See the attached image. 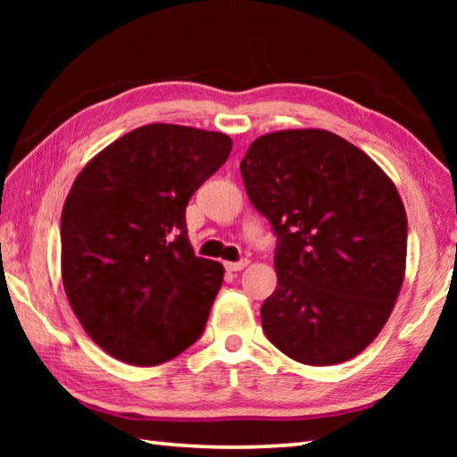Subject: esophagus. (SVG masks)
Listing matches in <instances>:
<instances>
[{"label": "esophagus", "instance_id": "34e87169", "mask_svg": "<svg viewBox=\"0 0 457 457\" xmlns=\"http://www.w3.org/2000/svg\"><path fill=\"white\" fill-rule=\"evenodd\" d=\"M247 264H250V262H247V260H239V262H228L226 268H228V272H239V270H244Z\"/></svg>", "mask_w": 457, "mask_h": 457}]
</instances>
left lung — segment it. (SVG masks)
Wrapping results in <instances>:
<instances>
[{
	"instance_id": "obj_1",
	"label": "left lung",
	"mask_w": 457,
	"mask_h": 457,
	"mask_svg": "<svg viewBox=\"0 0 457 457\" xmlns=\"http://www.w3.org/2000/svg\"><path fill=\"white\" fill-rule=\"evenodd\" d=\"M239 171L278 236V286L260 311L268 340L312 367L357 357L389 320L405 278L407 215L395 183L322 129L258 137Z\"/></svg>"
}]
</instances>
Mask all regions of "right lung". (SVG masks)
I'll return each instance as SVG.
<instances>
[{
	"instance_id": "add662e5",
	"label": "right lung",
	"mask_w": 457,
	"mask_h": 457,
	"mask_svg": "<svg viewBox=\"0 0 457 457\" xmlns=\"http://www.w3.org/2000/svg\"><path fill=\"white\" fill-rule=\"evenodd\" d=\"M229 151L223 133L153 122L76 177L60 221L62 282L82 328L111 357L161 365L204 332L223 266L195 256L185 207Z\"/></svg>"
}]
</instances>
